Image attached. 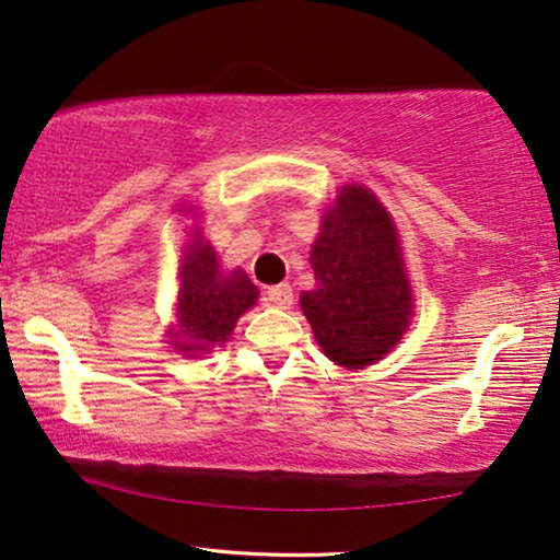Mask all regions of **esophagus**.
<instances>
[{
  "label": "esophagus",
  "instance_id": "1",
  "mask_svg": "<svg viewBox=\"0 0 560 560\" xmlns=\"http://www.w3.org/2000/svg\"><path fill=\"white\" fill-rule=\"evenodd\" d=\"M266 304L277 308H289L294 304V289H291L289 283H277V287L266 291Z\"/></svg>",
  "mask_w": 560,
  "mask_h": 560
}]
</instances>
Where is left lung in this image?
Returning a JSON list of instances; mask_svg holds the SVG:
<instances>
[{"label": "left lung", "instance_id": "1", "mask_svg": "<svg viewBox=\"0 0 560 560\" xmlns=\"http://www.w3.org/2000/svg\"><path fill=\"white\" fill-rule=\"evenodd\" d=\"M318 289L301 294V308L328 359L346 369L384 359L411 318V289L396 226L363 186H346L326 211L312 248Z\"/></svg>", "mask_w": 560, "mask_h": 560}]
</instances>
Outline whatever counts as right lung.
I'll return each instance as SVG.
<instances>
[{
  "label": "right lung",
  "instance_id": "right-lung-1",
  "mask_svg": "<svg viewBox=\"0 0 560 560\" xmlns=\"http://www.w3.org/2000/svg\"><path fill=\"white\" fill-rule=\"evenodd\" d=\"M197 236V234H194ZM259 289L242 269L224 273L217 252L197 236L182 264V287L176 316L179 331L174 336L179 351H207L224 343L234 331L236 318L256 304Z\"/></svg>",
  "mask_w": 560,
  "mask_h": 560
}]
</instances>
